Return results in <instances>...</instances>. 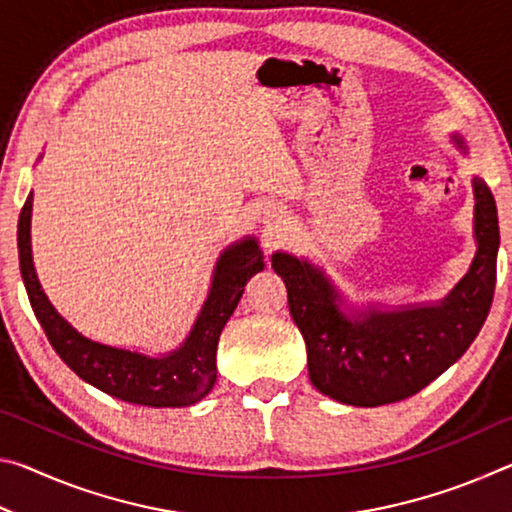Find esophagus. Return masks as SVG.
Here are the masks:
<instances>
[{
	"mask_svg": "<svg viewBox=\"0 0 512 512\" xmlns=\"http://www.w3.org/2000/svg\"><path fill=\"white\" fill-rule=\"evenodd\" d=\"M264 223L275 225V223H277V210H268V212L264 214Z\"/></svg>",
	"mask_w": 512,
	"mask_h": 512,
	"instance_id": "obj_1",
	"label": "esophagus"
}]
</instances>
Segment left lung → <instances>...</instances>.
<instances>
[{"label":"left lung","instance_id":"obj_1","mask_svg":"<svg viewBox=\"0 0 512 512\" xmlns=\"http://www.w3.org/2000/svg\"><path fill=\"white\" fill-rule=\"evenodd\" d=\"M467 155L463 135L452 133ZM474 189L476 255L470 271L438 302L395 309L348 305L323 268L284 250L273 253L287 284L291 318L307 343L309 379L316 391L352 406L406 400L463 357L483 327L495 296L499 221L490 187Z\"/></svg>","mask_w":512,"mask_h":512}]
</instances>
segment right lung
Segmentation results:
<instances>
[{
	"label": "right lung",
	"mask_w": 512,
	"mask_h": 512,
	"mask_svg": "<svg viewBox=\"0 0 512 512\" xmlns=\"http://www.w3.org/2000/svg\"><path fill=\"white\" fill-rule=\"evenodd\" d=\"M33 192L27 196L17 221V253L29 302L45 329L51 348L90 386L121 402L167 409L192 406L212 391L216 381V345L221 329L255 273L264 271V253L255 237H244L216 259L210 293L198 311L187 339L167 354H144L115 348L81 334L51 305L36 275L31 253Z\"/></svg>",
	"instance_id": "1"
}]
</instances>
